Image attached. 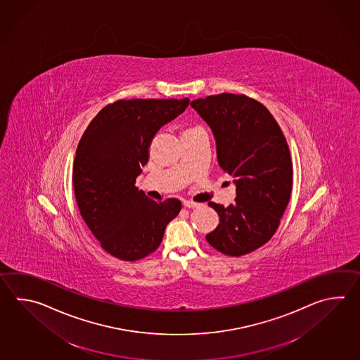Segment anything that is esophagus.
<instances>
[{
    "label": "esophagus",
    "instance_id": "obj_1",
    "mask_svg": "<svg viewBox=\"0 0 360 360\" xmlns=\"http://www.w3.org/2000/svg\"><path fill=\"white\" fill-rule=\"evenodd\" d=\"M184 207H188V209H191V207H196L198 205V202H192V201H188V200H184Z\"/></svg>",
    "mask_w": 360,
    "mask_h": 360
}]
</instances>
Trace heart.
I'll use <instances>...</instances> for the list:
<instances>
[{
	"mask_svg": "<svg viewBox=\"0 0 360 360\" xmlns=\"http://www.w3.org/2000/svg\"><path fill=\"white\" fill-rule=\"evenodd\" d=\"M192 129H201L200 127H192V128H188V129H186V131H192Z\"/></svg>",
	"mask_w": 360,
	"mask_h": 360,
	"instance_id": "1",
	"label": "heart"
}]
</instances>
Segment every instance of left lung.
Wrapping results in <instances>:
<instances>
[{
	"label": "left lung",
	"mask_w": 360,
	"mask_h": 360,
	"mask_svg": "<svg viewBox=\"0 0 360 360\" xmlns=\"http://www.w3.org/2000/svg\"><path fill=\"white\" fill-rule=\"evenodd\" d=\"M191 106L213 131L220 168L233 176L235 204L209 202L219 224L206 241L224 255L241 257L268 243L292 190V162L278 123L263 103L220 94Z\"/></svg>",
	"instance_id": "left-lung-1"
}]
</instances>
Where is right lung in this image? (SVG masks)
I'll return each mask as SVG.
<instances>
[{
  "label": "right lung",
  "instance_id": "obj_1",
  "mask_svg": "<svg viewBox=\"0 0 360 360\" xmlns=\"http://www.w3.org/2000/svg\"><path fill=\"white\" fill-rule=\"evenodd\" d=\"M188 103L119 100L100 110L82 136L73 164L74 195L82 218L112 257L134 262L154 252L181 212L179 200L156 202L134 184L156 132Z\"/></svg>",
  "mask_w": 360,
  "mask_h": 360
}]
</instances>
